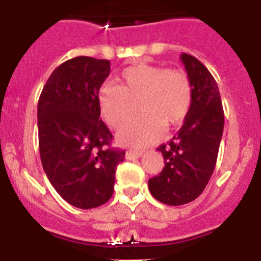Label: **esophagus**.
<instances>
[{
	"label": "esophagus",
	"mask_w": 261,
	"mask_h": 261,
	"mask_svg": "<svg viewBox=\"0 0 261 261\" xmlns=\"http://www.w3.org/2000/svg\"><path fill=\"white\" fill-rule=\"evenodd\" d=\"M142 151H126L125 156L126 159H135V158H140L142 155Z\"/></svg>",
	"instance_id": "esophagus-1"
}]
</instances>
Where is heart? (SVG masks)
Masks as SVG:
<instances>
[{
	"label": "heart",
	"instance_id": "b5f03b06",
	"mask_svg": "<svg viewBox=\"0 0 261 261\" xmlns=\"http://www.w3.org/2000/svg\"><path fill=\"white\" fill-rule=\"evenodd\" d=\"M192 82L181 69L138 64L129 66L116 78V85L99 87L96 105L107 125L119 128L137 102L138 116L117 133L121 144L144 147L161 137L166 126L183 123L192 106Z\"/></svg>",
	"mask_w": 261,
	"mask_h": 261
}]
</instances>
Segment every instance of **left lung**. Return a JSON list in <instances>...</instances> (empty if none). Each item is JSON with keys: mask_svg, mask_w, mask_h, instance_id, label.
Segmentation results:
<instances>
[{"mask_svg": "<svg viewBox=\"0 0 261 261\" xmlns=\"http://www.w3.org/2000/svg\"><path fill=\"white\" fill-rule=\"evenodd\" d=\"M180 60L192 82V106L177 135L158 147L165 167L147 183L154 199L172 206L193 201L205 190L216 167L225 123L211 71L191 55L183 53Z\"/></svg>", "mask_w": 261, "mask_h": 261, "instance_id": "left-lung-1", "label": "left lung"}]
</instances>
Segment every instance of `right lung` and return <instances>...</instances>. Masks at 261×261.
Here are the masks:
<instances>
[{
	"mask_svg": "<svg viewBox=\"0 0 261 261\" xmlns=\"http://www.w3.org/2000/svg\"><path fill=\"white\" fill-rule=\"evenodd\" d=\"M110 71L108 60L74 57L53 70L39 98L41 165L57 193L80 209L111 199L116 167L125 155L111 147L114 137L96 105Z\"/></svg>",
	"mask_w": 261,
	"mask_h": 261,
	"instance_id": "1",
	"label": "right lung"
}]
</instances>
